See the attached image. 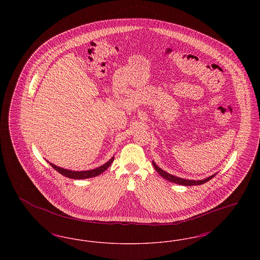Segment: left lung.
<instances>
[{"label":"left lung","instance_id":"8db88e82","mask_svg":"<svg viewBox=\"0 0 260 260\" xmlns=\"http://www.w3.org/2000/svg\"><path fill=\"white\" fill-rule=\"evenodd\" d=\"M155 170L157 171V173H159L161 176H162L165 179L173 182V183H176V184H180V185L184 186H193V185H201V184H204L206 182H208L209 180H210L216 173L212 174L211 176H209L205 179H202V180H190V179H184V178H181V177H177V176H174L173 174H170V173H166L165 171H162L161 168H159L156 162L153 161H152Z\"/></svg>","mask_w":260,"mask_h":260}]
</instances>
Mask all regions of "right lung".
Masks as SVG:
<instances>
[{
	"label": "right lung",
	"mask_w": 260,
	"mask_h": 260,
	"mask_svg": "<svg viewBox=\"0 0 260 260\" xmlns=\"http://www.w3.org/2000/svg\"><path fill=\"white\" fill-rule=\"evenodd\" d=\"M114 161V157H112L111 159L107 162H105L104 165H102L101 167H99L94 170H90V171H82V172H75V171H70V170H66V169H62L59 168L51 162H49L50 166L57 171L58 173H61L62 175L68 177V178H72V179H86V178H90V177H94L98 176L99 174L105 172Z\"/></svg>",
	"instance_id": "1"
}]
</instances>
